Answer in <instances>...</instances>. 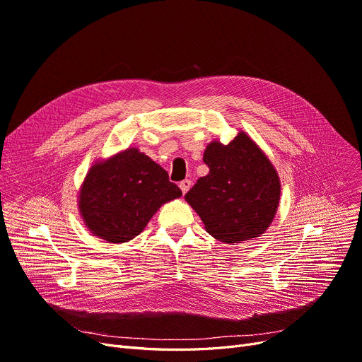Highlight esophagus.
<instances>
[{"label": "esophagus", "instance_id": "obj_1", "mask_svg": "<svg viewBox=\"0 0 362 362\" xmlns=\"http://www.w3.org/2000/svg\"><path fill=\"white\" fill-rule=\"evenodd\" d=\"M179 186H180V189H182V192H183V195L189 191V189H191V186H192V182L189 180V179H185V180H182L180 183H179Z\"/></svg>", "mask_w": 362, "mask_h": 362}]
</instances>
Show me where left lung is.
Here are the masks:
<instances>
[{"mask_svg":"<svg viewBox=\"0 0 362 362\" xmlns=\"http://www.w3.org/2000/svg\"><path fill=\"white\" fill-rule=\"evenodd\" d=\"M210 173L185 195L206 232L226 243L259 236L272 224L280 182L270 160L245 133L229 144L211 142L204 152Z\"/></svg>","mask_w":362,"mask_h":362,"instance_id":"obj_1","label":"left lung"}]
</instances>
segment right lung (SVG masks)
Here are the masks:
<instances>
[{"mask_svg": "<svg viewBox=\"0 0 362 362\" xmlns=\"http://www.w3.org/2000/svg\"><path fill=\"white\" fill-rule=\"evenodd\" d=\"M180 195L163 167L130 148L92 165L79 208L90 233L120 243L138 236L163 204Z\"/></svg>", "mask_w": 362, "mask_h": 362, "instance_id": "right-lung-1", "label": "right lung"}]
</instances>
